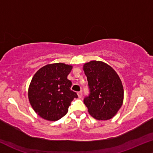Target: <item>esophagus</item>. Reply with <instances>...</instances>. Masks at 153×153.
Returning <instances> with one entry per match:
<instances>
[{
	"mask_svg": "<svg viewBox=\"0 0 153 153\" xmlns=\"http://www.w3.org/2000/svg\"><path fill=\"white\" fill-rule=\"evenodd\" d=\"M78 97H79V98L82 97V91H80V92H78Z\"/></svg>",
	"mask_w": 153,
	"mask_h": 153,
	"instance_id": "34e87169",
	"label": "esophagus"
}]
</instances>
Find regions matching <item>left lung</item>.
I'll return each instance as SVG.
<instances>
[{
  "mask_svg": "<svg viewBox=\"0 0 153 153\" xmlns=\"http://www.w3.org/2000/svg\"><path fill=\"white\" fill-rule=\"evenodd\" d=\"M83 69L90 92L83 102L89 113L97 120L110 119L123 103V89L119 75L111 66L99 61L85 63Z\"/></svg>",
  "mask_w": 153,
  "mask_h": 153,
  "instance_id": "obj_1",
  "label": "left lung"
}]
</instances>
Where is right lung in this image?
<instances>
[{"label":"right lung","mask_w":153,"mask_h":153,"mask_svg":"<svg viewBox=\"0 0 153 153\" xmlns=\"http://www.w3.org/2000/svg\"><path fill=\"white\" fill-rule=\"evenodd\" d=\"M72 66L64 63L46 65L34 75L28 91L29 100L39 116L49 121H57L66 114L78 94L71 90L68 79Z\"/></svg>","instance_id":"right-lung-1"}]
</instances>
